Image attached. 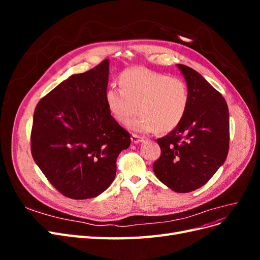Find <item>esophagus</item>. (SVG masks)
Returning <instances> with one entry per match:
<instances>
[{
    "label": "esophagus",
    "instance_id": "esophagus-1",
    "mask_svg": "<svg viewBox=\"0 0 260 260\" xmlns=\"http://www.w3.org/2000/svg\"><path fill=\"white\" fill-rule=\"evenodd\" d=\"M131 141H132V143H140V142H142V141H143V138L138 136V135H135V133H132Z\"/></svg>",
    "mask_w": 260,
    "mask_h": 260
}]
</instances>
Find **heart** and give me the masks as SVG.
Segmentation results:
<instances>
[{
    "label": "heart",
    "instance_id": "heart-1",
    "mask_svg": "<svg viewBox=\"0 0 260 260\" xmlns=\"http://www.w3.org/2000/svg\"><path fill=\"white\" fill-rule=\"evenodd\" d=\"M121 88L109 86L105 102L117 121L127 122L138 109L141 114L129 123L140 132H169L183 120L190 93L180 78L144 67L125 69L119 77Z\"/></svg>",
    "mask_w": 260,
    "mask_h": 260
}]
</instances>
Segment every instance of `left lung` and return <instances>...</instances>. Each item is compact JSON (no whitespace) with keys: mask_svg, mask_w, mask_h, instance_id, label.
<instances>
[{"mask_svg":"<svg viewBox=\"0 0 260 260\" xmlns=\"http://www.w3.org/2000/svg\"><path fill=\"white\" fill-rule=\"evenodd\" d=\"M190 101L183 120L167 136L157 139L160 156L153 165L156 177L178 193L206 184L229 152V109L218 92L194 69L178 65Z\"/></svg>","mask_w":260,"mask_h":260,"instance_id":"left-lung-1","label":"left lung"}]
</instances>
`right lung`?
Here are the masks:
<instances>
[{
  "label": "right lung",
  "mask_w": 260,
  "mask_h": 260,
  "mask_svg": "<svg viewBox=\"0 0 260 260\" xmlns=\"http://www.w3.org/2000/svg\"><path fill=\"white\" fill-rule=\"evenodd\" d=\"M108 59L73 75L42 98L34 114L31 154L49 182L66 198L92 199L116 176L130 133L106 105Z\"/></svg>",
  "instance_id": "right-lung-1"
}]
</instances>
